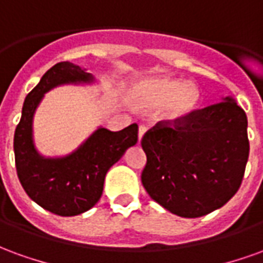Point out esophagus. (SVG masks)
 Masks as SVG:
<instances>
[{
  "label": "esophagus",
  "instance_id": "esophagus-1",
  "mask_svg": "<svg viewBox=\"0 0 263 263\" xmlns=\"http://www.w3.org/2000/svg\"><path fill=\"white\" fill-rule=\"evenodd\" d=\"M146 129H148V128H146L145 125H139V129H138V139H139V141L142 139V137L145 135Z\"/></svg>",
  "mask_w": 263,
  "mask_h": 263
}]
</instances>
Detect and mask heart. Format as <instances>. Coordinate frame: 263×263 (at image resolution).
I'll use <instances>...</instances> for the list:
<instances>
[{
  "label": "heart",
  "mask_w": 263,
  "mask_h": 263,
  "mask_svg": "<svg viewBox=\"0 0 263 263\" xmlns=\"http://www.w3.org/2000/svg\"><path fill=\"white\" fill-rule=\"evenodd\" d=\"M132 100L143 109L163 107L162 118L172 122L182 120L197 108L200 91L197 86L186 84L180 79L156 77L137 84L132 91Z\"/></svg>",
  "instance_id": "obj_1"
}]
</instances>
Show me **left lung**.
Listing matches in <instances>:
<instances>
[{
	"mask_svg": "<svg viewBox=\"0 0 263 263\" xmlns=\"http://www.w3.org/2000/svg\"><path fill=\"white\" fill-rule=\"evenodd\" d=\"M248 120L232 97L143 135L141 180L152 200L184 218L220 209L237 193L248 162Z\"/></svg>",
	"mask_w": 263,
	"mask_h": 263,
	"instance_id": "1",
	"label": "left lung"
}]
</instances>
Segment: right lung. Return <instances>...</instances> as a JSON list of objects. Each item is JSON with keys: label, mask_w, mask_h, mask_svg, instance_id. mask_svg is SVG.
<instances>
[{"label": "right lung", "mask_w": 263, "mask_h": 263, "mask_svg": "<svg viewBox=\"0 0 263 263\" xmlns=\"http://www.w3.org/2000/svg\"><path fill=\"white\" fill-rule=\"evenodd\" d=\"M94 77L80 66L60 62L42 76L26 96L14 135L16 173L26 194L53 214L71 217L96 205L109 167L138 141V125L118 132L100 126L74 152L63 158H45L33 143L32 122L45 92L62 84L92 83Z\"/></svg>", "instance_id": "1"}]
</instances>
